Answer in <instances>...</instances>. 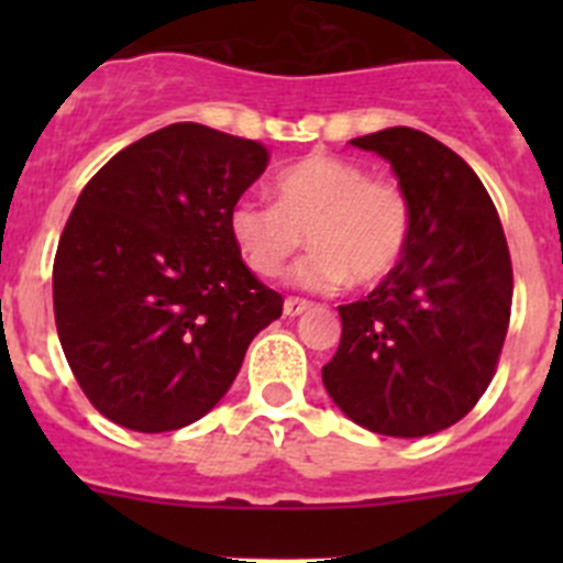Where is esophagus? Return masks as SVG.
Returning a JSON list of instances; mask_svg holds the SVG:
<instances>
[{
	"instance_id": "34e87169",
	"label": "esophagus",
	"mask_w": 563,
	"mask_h": 563,
	"mask_svg": "<svg viewBox=\"0 0 563 563\" xmlns=\"http://www.w3.org/2000/svg\"><path fill=\"white\" fill-rule=\"evenodd\" d=\"M305 310H310V301H307V298H285V316H301Z\"/></svg>"
}]
</instances>
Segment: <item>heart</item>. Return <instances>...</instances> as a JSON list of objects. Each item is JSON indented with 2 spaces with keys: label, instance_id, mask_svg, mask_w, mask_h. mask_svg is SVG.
Returning a JSON list of instances; mask_svg holds the SVG:
<instances>
[{
  "label": "heart",
  "instance_id": "obj_1",
  "mask_svg": "<svg viewBox=\"0 0 563 563\" xmlns=\"http://www.w3.org/2000/svg\"><path fill=\"white\" fill-rule=\"evenodd\" d=\"M411 231L409 194L330 154H310L278 174L276 202L242 197L231 208L233 242L256 276H278L310 233L316 251L292 271L307 290L380 285L400 267Z\"/></svg>",
  "mask_w": 563,
  "mask_h": 563
}]
</instances>
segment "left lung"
<instances>
[{
  "label": "left lung",
  "mask_w": 563,
  "mask_h": 563,
  "mask_svg": "<svg viewBox=\"0 0 563 563\" xmlns=\"http://www.w3.org/2000/svg\"><path fill=\"white\" fill-rule=\"evenodd\" d=\"M391 163L415 208L400 267L338 307L341 343L321 369L338 409L386 437H426L474 409L505 346L514 265L490 194L431 134L391 126L350 141Z\"/></svg>",
  "instance_id": "left-lung-1"
}]
</instances>
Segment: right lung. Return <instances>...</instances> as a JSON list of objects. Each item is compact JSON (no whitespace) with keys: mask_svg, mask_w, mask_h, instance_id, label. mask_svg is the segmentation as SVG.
Wrapping results in <instances>:
<instances>
[{"mask_svg":"<svg viewBox=\"0 0 563 563\" xmlns=\"http://www.w3.org/2000/svg\"><path fill=\"white\" fill-rule=\"evenodd\" d=\"M262 143L172 123L84 186L58 239L53 310L87 400L123 429L177 431L222 400L285 298L242 262L233 202L262 177Z\"/></svg>","mask_w":563,"mask_h":563,"instance_id":"obj_1","label":"right lung"}]
</instances>
